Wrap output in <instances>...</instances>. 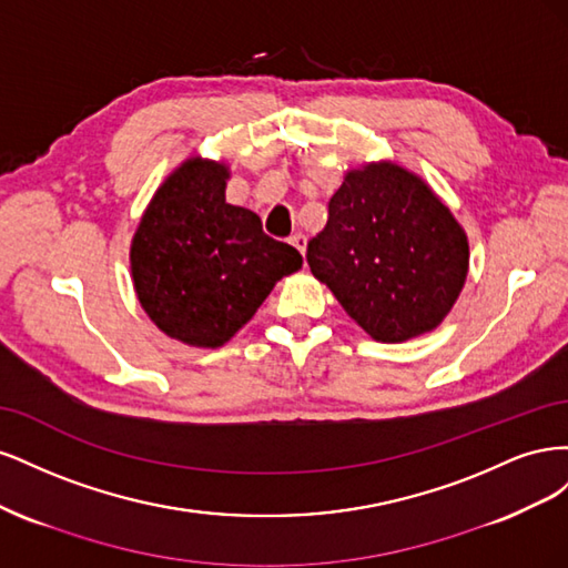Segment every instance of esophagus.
I'll list each match as a JSON object with an SVG mask.
<instances>
[{"mask_svg":"<svg viewBox=\"0 0 568 568\" xmlns=\"http://www.w3.org/2000/svg\"><path fill=\"white\" fill-rule=\"evenodd\" d=\"M288 244L294 246V248H298V251L305 255V234H301V232L291 234V236H288Z\"/></svg>","mask_w":568,"mask_h":568,"instance_id":"1","label":"esophagus"}]
</instances>
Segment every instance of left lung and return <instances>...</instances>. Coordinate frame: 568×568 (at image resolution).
Listing matches in <instances>:
<instances>
[{
	"instance_id": "8db88e82",
	"label": "left lung",
	"mask_w": 568,
	"mask_h": 568,
	"mask_svg": "<svg viewBox=\"0 0 568 568\" xmlns=\"http://www.w3.org/2000/svg\"><path fill=\"white\" fill-rule=\"evenodd\" d=\"M305 257L372 338L400 343L450 313L469 272V242L432 186L382 161L346 175Z\"/></svg>"
}]
</instances>
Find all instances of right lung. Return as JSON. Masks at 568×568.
Returning <instances> with one entry per match:
<instances>
[{
    "instance_id": "add662e5",
    "label": "right lung",
    "mask_w": 568,
    "mask_h": 568,
    "mask_svg": "<svg viewBox=\"0 0 568 568\" xmlns=\"http://www.w3.org/2000/svg\"><path fill=\"white\" fill-rule=\"evenodd\" d=\"M230 168L186 159L132 236L130 267L144 313L170 338L217 348L255 315L301 253L263 232L253 211L225 201Z\"/></svg>"
}]
</instances>
